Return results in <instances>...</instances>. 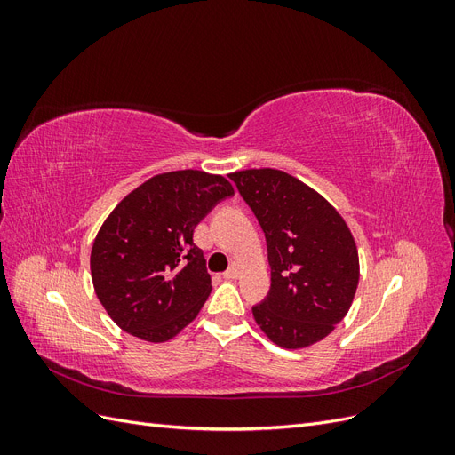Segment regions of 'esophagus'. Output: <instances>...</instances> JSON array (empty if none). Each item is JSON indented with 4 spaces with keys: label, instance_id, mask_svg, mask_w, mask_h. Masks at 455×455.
<instances>
[{
    "label": "esophagus",
    "instance_id": "esophagus-1",
    "mask_svg": "<svg viewBox=\"0 0 455 455\" xmlns=\"http://www.w3.org/2000/svg\"><path fill=\"white\" fill-rule=\"evenodd\" d=\"M239 271H241L239 264H237V261H233V264L229 266V269L224 273V277L226 279H237L239 277Z\"/></svg>",
    "mask_w": 455,
    "mask_h": 455
}]
</instances>
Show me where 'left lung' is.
I'll use <instances>...</instances> for the list:
<instances>
[{"label": "left lung", "instance_id": "8db88e82", "mask_svg": "<svg viewBox=\"0 0 455 455\" xmlns=\"http://www.w3.org/2000/svg\"><path fill=\"white\" fill-rule=\"evenodd\" d=\"M266 233L271 288L252 307L275 346L304 349L347 315L359 286V251L346 220L321 194L277 169L231 172Z\"/></svg>", "mask_w": 455, "mask_h": 455}]
</instances>
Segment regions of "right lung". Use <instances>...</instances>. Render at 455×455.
<instances>
[{
    "instance_id": "add662e5",
    "label": "right lung",
    "mask_w": 455,
    "mask_h": 455,
    "mask_svg": "<svg viewBox=\"0 0 455 455\" xmlns=\"http://www.w3.org/2000/svg\"><path fill=\"white\" fill-rule=\"evenodd\" d=\"M229 196L224 176L172 171L151 176L109 212L92 243L91 277L121 330L163 343L196 319L212 284L194 229Z\"/></svg>"
}]
</instances>
